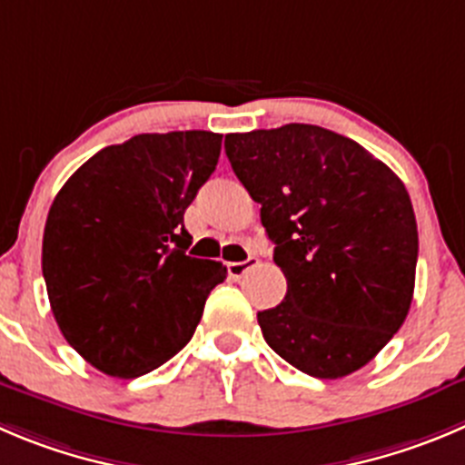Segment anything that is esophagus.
<instances>
[{"mask_svg":"<svg viewBox=\"0 0 465 465\" xmlns=\"http://www.w3.org/2000/svg\"><path fill=\"white\" fill-rule=\"evenodd\" d=\"M254 266H259V259H257V257H250V259H245V262H232V263H227L229 277H232V280H241V277L245 275L247 271H252Z\"/></svg>","mask_w":465,"mask_h":465,"instance_id":"1","label":"esophagus"}]
</instances>
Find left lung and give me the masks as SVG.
<instances>
[{"label": "left lung", "instance_id": "obj_1", "mask_svg": "<svg viewBox=\"0 0 465 465\" xmlns=\"http://www.w3.org/2000/svg\"><path fill=\"white\" fill-rule=\"evenodd\" d=\"M224 151L275 242L286 296L259 312L263 340L314 379L370 362L411 310L418 223L397 173L310 124L233 133Z\"/></svg>", "mask_w": 465, "mask_h": 465}]
</instances>
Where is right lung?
<instances>
[{"instance_id":"1","label":"right lung","mask_w":465,"mask_h":465,"mask_svg":"<svg viewBox=\"0 0 465 465\" xmlns=\"http://www.w3.org/2000/svg\"><path fill=\"white\" fill-rule=\"evenodd\" d=\"M208 130L134 134L64 183L47 213L43 277L68 344L95 370L134 379L193 337L227 268L185 254L183 213L220 158Z\"/></svg>"}]
</instances>
